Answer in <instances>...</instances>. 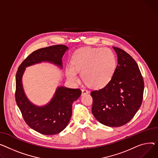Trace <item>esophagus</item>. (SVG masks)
<instances>
[{"mask_svg": "<svg viewBox=\"0 0 158 158\" xmlns=\"http://www.w3.org/2000/svg\"><path fill=\"white\" fill-rule=\"evenodd\" d=\"M81 91H82V95H85V94H86L89 93V91L86 89H82Z\"/></svg>", "mask_w": 158, "mask_h": 158, "instance_id": "obj_1", "label": "esophagus"}]
</instances>
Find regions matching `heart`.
<instances>
[{
  "instance_id": "b5f03b06",
  "label": "heart",
  "mask_w": 158,
  "mask_h": 158,
  "mask_svg": "<svg viewBox=\"0 0 158 158\" xmlns=\"http://www.w3.org/2000/svg\"><path fill=\"white\" fill-rule=\"evenodd\" d=\"M71 67L65 69L69 80L77 82V73L85 84L93 88L99 89L106 86L112 79L116 68V59L113 52L106 48H82L72 56Z\"/></svg>"
}]
</instances>
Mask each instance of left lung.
I'll return each mask as SVG.
<instances>
[{
  "instance_id": "left-lung-1",
  "label": "left lung",
  "mask_w": 158,
  "mask_h": 158,
  "mask_svg": "<svg viewBox=\"0 0 158 158\" xmlns=\"http://www.w3.org/2000/svg\"><path fill=\"white\" fill-rule=\"evenodd\" d=\"M118 65L107 85L93 91L92 113L100 123L118 127L128 123L141 106L144 82L135 60L124 50L113 47Z\"/></svg>"
}]
</instances>
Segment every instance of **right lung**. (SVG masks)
<instances>
[{"mask_svg":"<svg viewBox=\"0 0 158 158\" xmlns=\"http://www.w3.org/2000/svg\"><path fill=\"white\" fill-rule=\"evenodd\" d=\"M68 49L64 45L37 49L22 63L16 72L15 98L17 106L26 123L41 134L55 135L67 127L72 116V103L79 98L81 91L58 86L49 102L38 106L31 103L25 93L22 84L23 73L26 67L42 62H48L62 69V58Z\"/></svg>","mask_w":158,"mask_h":158,"instance_id":"1","label":"right lung"}]
</instances>
